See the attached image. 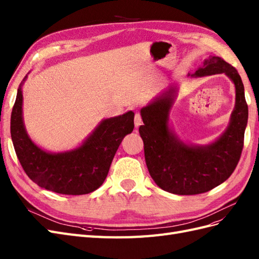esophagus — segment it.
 I'll return each mask as SVG.
<instances>
[{
	"label": "esophagus",
	"mask_w": 259,
	"mask_h": 259,
	"mask_svg": "<svg viewBox=\"0 0 259 259\" xmlns=\"http://www.w3.org/2000/svg\"><path fill=\"white\" fill-rule=\"evenodd\" d=\"M143 124V121H142V116L141 114H139L138 112L135 114V127L138 128L141 125Z\"/></svg>",
	"instance_id": "obj_1"
}]
</instances>
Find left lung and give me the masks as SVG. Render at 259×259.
<instances>
[{
    "label": "left lung",
    "mask_w": 259,
    "mask_h": 259,
    "mask_svg": "<svg viewBox=\"0 0 259 259\" xmlns=\"http://www.w3.org/2000/svg\"><path fill=\"white\" fill-rule=\"evenodd\" d=\"M225 73L235 87V107L225 133L206 146H190L173 134L169 112L177 96L171 86L141 110L147 167L155 183L177 195H197L212 190L230 178L239 163L244 146L248 108L241 76L219 57H209L192 76L202 77Z\"/></svg>",
    "instance_id": "left-lung-1"
}]
</instances>
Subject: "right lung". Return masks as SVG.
Instances as JSON below:
<instances>
[{
    "instance_id": "obj_1",
    "label": "right lung",
    "mask_w": 259,
    "mask_h": 259,
    "mask_svg": "<svg viewBox=\"0 0 259 259\" xmlns=\"http://www.w3.org/2000/svg\"><path fill=\"white\" fill-rule=\"evenodd\" d=\"M20 83L11 116V136L20 164L29 179L48 191L83 195L96 191L106 180L123 138L134 130V112L102 120L79 147L64 152L41 149L28 136L23 120Z\"/></svg>"
}]
</instances>
